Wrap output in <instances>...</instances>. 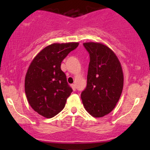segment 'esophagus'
<instances>
[{
    "label": "esophagus",
    "mask_w": 150,
    "mask_h": 150,
    "mask_svg": "<svg viewBox=\"0 0 150 150\" xmlns=\"http://www.w3.org/2000/svg\"><path fill=\"white\" fill-rule=\"evenodd\" d=\"M71 86H72V88H73V90L75 91V89H76V86H75V84H73Z\"/></svg>",
    "instance_id": "1"
}]
</instances>
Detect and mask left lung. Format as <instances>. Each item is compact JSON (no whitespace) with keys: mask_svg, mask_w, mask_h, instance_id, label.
Here are the masks:
<instances>
[{"mask_svg":"<svg viewBox=\"0 0 150 150\" xmlns=\"http://www.w3.org/2000/svg\"><path fill=\"white\" fill-rule=\"evenodd\" d=\"M89 54L87 87L81 93L85 109L96 118L115 108L123 87L121 65L112 50L100 43H84Z\"/></svg>","mask_w":150,"mask_h":150,"instance_id":"8db88e82","label":"left lung"}]
</instances>
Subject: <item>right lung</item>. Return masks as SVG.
Wrapping results in <instances>:
<instances>
[{
    "mask_svg": "<svg viewBox=\"0 0 150 150\" xmlns=\"http://www.w3.org/2000/svg\"><path fill=\"white\" fill-rule=\"evenodd\" d=\"M79 43L52 44L42 50L27 70L25 89L29 104L36 112L50 118L65 107L73 89L61 69V62Z\"/></svg>",
    "mask_w": 150,
    "mask_h": 150,
    "instance_id": "obj_1",
    "label": "right lung"
}]
</instances>
